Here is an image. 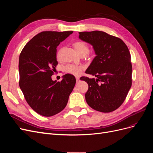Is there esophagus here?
<instances>
[{
    "label": "esophagus",
    "mask_w": 153,
    "mask_h": 153,
    "mask_svg": "<svg viewBox=\"0 0 153 153\" xmlns=\"http://www.w3.org/2000/svg\"><path fill=\"white\" fill-rule=\"evenodd\" d=\"M76 83H79L80 82V78L78 77L76 78Z\"/></svg>",
    "instance_id": "obj_1"
}]
</instances>
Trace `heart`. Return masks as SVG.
Segmentation results:
<instances>
[{"mask_svg": "<svg viewBox=\"0 0 153 153\" xmlns=\"http://www.w3.org/2000/svg\"><path fill=\"white\" fill-rule=\"evenodd\" d=\"M73 47L80 56H82V55H85V56L89 52V46L85 43L81 41H78L74 43ZM82 70V67L73 65V64H68L65 67V71L68 73L71 74V75H78L79 74H80Z\"/></svg>", "mask_w": 153, "mask_h": 153, "instance_id": "heart-1", "label": "heart"}]
</instances>
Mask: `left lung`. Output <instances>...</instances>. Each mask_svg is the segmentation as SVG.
Returning <instances> with one entry per match:
<instances>
[{
    "label": "left lung",
    "instance_id": "obj_1",
    "mask_svg": "<svg viewBox=\"0 0 153 153\" xmlns=\"http://www.w3.org/2000/svg\"><path fill=\"white\" fill-rule=\"evenodd\" d=\"M79 39L93 47L96 57L85 73L94 78H80L89 89L87 103L95 110L111 112L118 108L131 87L132 65L129 51L123 41L103 31L80 32Z\"/></svg>",
    "mask_w": 153,
    "mask_h": 153
}]
</instances>
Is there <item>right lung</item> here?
<instances>
[{
    "instance_id": "right-lung-1",
    "label": "right lung",
    "mask_w": 153,
    "mask_h": 153,
    "mask_svg": "<svg viewBox=\"0 0 153 153\" xmlns=\"http://www.w3.org/2000/svg\"><path fill=\"white\" fill-rule=\"evenodd\" d=\"M73 31H45L26 44L19 58V85L27 103L45 117L59 113L66 107L76 79L70 74L61 82L52 80L57 65V47Z\"/></svg>"
}]
</instances>
